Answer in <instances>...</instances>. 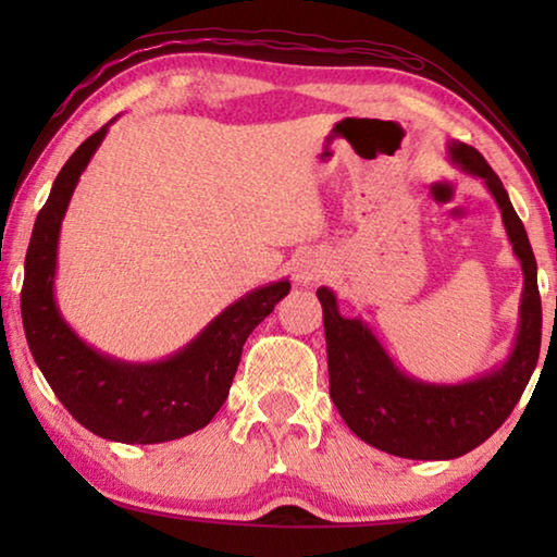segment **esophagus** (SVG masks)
Returning <instances> with one entry per match:
<instances>
[{"label":"esophagus","instance_id":"esophagus-1","mask_svg":"<svg viewBox=\"0 0 557 557\" xmlns=\"http://www.w3.org/2000/svg\"><path fill=\"white\" fill-rule=\"evenodd\" d=\"M319 275H322V262H319L317 258L307 256V258L297 260V265H295L297 285H309V282H314Z\"/></svg>","mask_w":557,"mask_h":557}]
</instances>
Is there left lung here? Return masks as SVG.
Wrapping results in <instances>:
<instances>
[{"label": "left lung", "mask_w": 557, "mask_h": 557, "mask_svg": "<svg viewBox=\"0 0 557 557\" xmlns=\"http://www.w3.org/2000/svg\"><path fill=\"white\" fill-rule=\"evenodd\" d=\"M449 157L467 174L484 178L502 209L508 240L523 268L521 324L506 361L474 381L457 385L410 379L391 361L361 319L342 317L332 289H317L324 309L329 393L336 410L354 435L405 459H455L486 442L521 400L541 354L539 268L523 223L502 178L474 147L451 143Z\"/></svg>", "instance_id": "1"}]
</instances>
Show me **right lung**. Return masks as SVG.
Instances as JSON below:
<instances>
[{"mask_svg":"<svg viewBox=\"0 0 557 557\" xmlns=\"http://www.w3.org/2000/svg\"><path fill=\"white\" fill-rule=\"evenodd\" d=\"M108 127L110 122L75 149L36 215L24 262L22 322L36 366L83 428L125 445H157L209 425L228 398L245 338L285 299L289 282H272L233 301L164 361H117L81 342L55 307V250L73 188Z\"/></svg>","mask_w":557,"mask_h":557,"instance_id":"right-lung-1","label":"right lung"}]
</instances>
